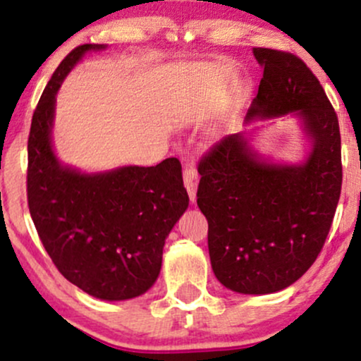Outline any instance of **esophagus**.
<instances>
[{
  "mask_svg": "<svg viewBox=\"0 0 361 361\" xmlns=\"http://www.w3.org/2000/svg\"><path fill=\"white\" fill-rule=\"evenodd\" d=\"M183 181H185L186 192L190 195V200L195 202V195H197V185H198V173L192 163L185 164Z\"/></svg>",
  "mask_w": 361,
  "mask_h": 361,
  "instance_id": "esophagus-1",
  "label": "esophagus"
}]
</instances>
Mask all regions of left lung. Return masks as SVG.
Returning <instances> with one entry per match:
<instances>
[{
    "label": "left lung",
    "instance_id": "8db88e82",
    "mask_svg": "<svg viewBox=\"0 0 361 361\" xmlns=\"http://www.w3.org/2000/svg\"><path fill=\"white\" fill-rule=\"evenodd\" d=\"M263 66L246 123L295 114L312 142L299 166L261 159L243 134L226 135L202 156L197 204L209 222L212 270L239 293H273L297 281L324 246L341 195L338 115L305 62L255 47Z\"/></svg>",
    "mask_w": 361,
    "mask_h": 361
}]
</instances>
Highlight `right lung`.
Masks as SVG:
<instances>
[{
    "label": "right lung",
    "instance_id": "obj_1",
    "mask_svg": "<svg viewBox=\"0 0 361 361\" xmlns=\"http://www.w3.org/2000/svg\"><path fill=\"white\" fill-rule=\"evenodd\" d=\"M105 45L73 49L54 71L32 117L27 198L45 251L64 279L102 300H126L152 287L163 247L188 207L181 164L123 166L85 175L52 151L56 93L76 62Z\"/></svg>",
    "mask_w": 361,
    "mask_h": 361
}]
</instances>
